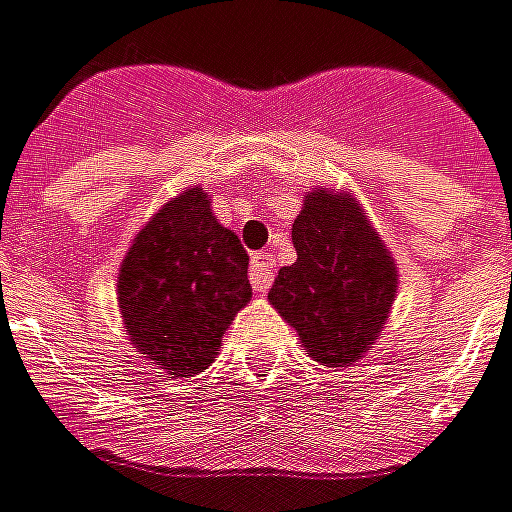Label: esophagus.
<instances>
[{"mask_svg":"<svg viewBox=\"0 0 512 512\" xmlns=\"http://www.w3.org/2000/svg\"><path fill=\"white\" fill-rule=\"evenodd\" d=\"M274 255L271 252H257L252 257V274H249V280L255 285V291H266L271 283H274Z\"/></svg>","mask_w":512,"mask_h":512,"instance_id":"34e87169","label":"esophagus"}]
</instances>
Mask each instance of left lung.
<instances>
[{
    "label": "left lung",
    "instance_id": "obj_1",
    "mask_svg": "<svg viewBox=\"0 0 512 512\" xmlns=\"http://www.w3.org/2000/svg\"><path fill=\"white\" fill-rule=\"evenodd\" d=\"M291 241L297 260L280 269L269 302L314 361L350 367L387 325L398 263L347 190H308Z\"/></svg>",
    "mask_w": 512,
    "mask_h": 512
}]
</instances>
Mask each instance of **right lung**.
Wrapping results in <instances>:
<instances>
[{
  "mask_svg": "<svg viewBox=\"0 0 512 512\" xmlns=\"http://www.w3.org/2000/svg\"><path fill=\"white\" fill-rule=\"evenodd\" d=\"M249 255L212 212L204 187H187L145 221L117 274L128 342L170 378L210 367L224 333L252 300Z\"/></svg>",
  "mask_w": 512,
  "mask_h": 512,
  "instance_id": "obj_1",
  "label": "right lung"
}]
</instances>
